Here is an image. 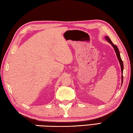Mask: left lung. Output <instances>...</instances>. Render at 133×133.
I'll return each instance as SVG.
<instances>
[{"label":"left lung","instance_id":"obj_1","mask_svg":"<svg viewBox=\"0 0 133 133\" xmlns=\"http://www.w3.org/2000/svg\"><path fill=\"white\" fill-rule=\"evenodd\" d=\"M105 38L107 41H108L109 43H110L111 45H112L113 46L114 49H115V52L116 53V55H117V58L118 61H119V62H120V66H121V70H122V83H123V61L122 59V58H121L120 57V52H119V51H118V49L117 48V46H116V45H115L113 43L112 41H111V39H110V38H109V37L108 36H106Z\"/></svg>","mask_w":133,"mask_h":133}]
</instances>
